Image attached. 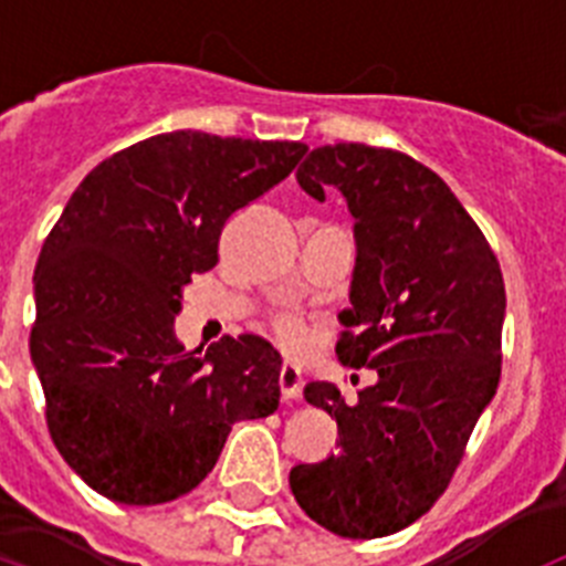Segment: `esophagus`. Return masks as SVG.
Wrapping results in <instances>:
<instances>
[{"label": "esophagus", "instance_id": "1", "mask_svg": "<svg viewBox=\"0 0 566 566\" xmlns=\"http://www.w3.org/2000/svg\"><path fill=\"white\" fill-rule=\"evenodd\" d=\"M277 385H280V394H283V399H286V402L289 399H297L300 391H303V371H300L294 363H283Z\"/></svg>", "mask_w": 566, "mask_h": 566}]
</instances>
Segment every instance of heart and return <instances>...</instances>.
<instances>
[{
	"label": "heart",
	"mask_w": 566,
	"mask_h": 566,
	"mask_svg": "<svg viewBox=\"0 0 566 566\" xmlns=\"http://www.w3.org/2000/svg\"><path fill=\"white\" fill-rule=\"evenodd\" d=\"M274 337H277V343L283 345L286 352H303L308 343L306 326H303L297 317H292V314H280V317L274 319Z\"/></svg>",
	"instance_id": "heart-1"
}]
</instances>
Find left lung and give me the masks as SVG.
Masks as SVG:
<instances>
[{
	"label": "left lung",
	"instance_id": "1",
	"mask_svg": "<svg viewBox=\"0 0 566 566\" xmlns=\"http://www.w3.org/2000/svg\"><path fill=\"white\" fill-rule=\"evenodd\" d=\"M297 184L326 201L337 187L357 238L352 308L337 357L377 382L345 402L308 382L306 402L337 419V453L297 464L289 484L319 527L343 538L399 533L451 484L502 377L504 280L451 187L397 149L326 144Z\"/></svg>",
	"mask_w": 566,
	"mask_h": 566
}]
</instances>
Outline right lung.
<instances>
[{
  "label": "right lung",
  "mask_w": 566,
  "mask_h": 566,
  "mask_svg": "<svg viewBox=\"0 0 566 566\" xmlns=\"http://www.w3.org/2000/svg\"><path fill=\"white\" fill-rule=\"evenodd\" d=\"M306 149L178 129L109 155L70 195L33 272L30 359L53 444L96 493L172 502L207 479L234 422L277 411L272 343L184 352L172 323L229 218Z\"/></svg>",
  "instance_id": "right-lung-1"
}]
</instances>
